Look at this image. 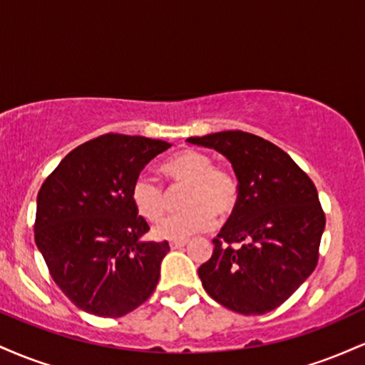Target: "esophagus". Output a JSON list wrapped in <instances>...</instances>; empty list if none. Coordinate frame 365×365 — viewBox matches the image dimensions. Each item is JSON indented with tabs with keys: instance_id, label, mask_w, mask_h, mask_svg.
Segmentation results:
<instances>
[{
	"instance_id": "1",
	"label": "esophagus",
	"mask_w": 365,
	"mask_h": 365,
	"mask_svg": "<svg viewBox=\"0 0 365 365\" xmlns=\"http://www.w3.org/2000/svg\"><path fill=\"white\" fill-rule=\"evenodd\" d=\"M187 245V240H171L170 247L171 249H182V247Z\"/></svg>"
}]
</instances>
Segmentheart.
I'll return each mask as SVG.
<instances>
[{
	"mask_svg": "<svg viewBox=\"0 0 365 365\" xmlns=\"http://www.w3.org/2000/svg\"><path fill=\"white\" fill-rule=\"evenodd\" d=\"M163 175L171 185H185L183 211L163 217L153 233L159 240H187L190 235L211 228L212 215L226 217L238 204L240 187L235 175L223 166H215L209 154L183 149L163 163ZM130 200L148 221H158L166 206V192L154 178L139 175L130 188Z\"/></svg>",
	"mask_w": 365,
	"mask_h": 365,
	"instance_id": "b5f03b06",
	"label": "heart"
}]
</instances>
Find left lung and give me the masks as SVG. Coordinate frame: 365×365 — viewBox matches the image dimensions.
<instances>
[{"mask_svg": "<svg viewBox=\"0 0 365 365\" xmlns=\"http://www.w3.org/2000/svg\"><path fill=\"white\" fill-rule=\"evenodd\" d=\"M187 142L223 154L240 187L211 259L199 267L204 290L245 316L273 311L317 266L326 217L316 185L283 149L254 133L226 130Z\"/></svg>", "mask_w": 365, "mask_h": 365, "instance_id": "left-lung-1", "label": "left lung"}]
</instances>
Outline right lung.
Instances as JSON below:
<instances>
[{
  "mask_svg": "<svg viewBox=\"0 0 365 365\" xmlns=\"http://www.w3.org/2000/svg\"><path fill=\"white\" fill-rule=\"evenodd\" d=\"M165 140L106 133L75 148L37 194L34 237L54 283L82 311L121 317L153 295L168 242H142L149 225L130 188Z\"/></svg>",
  "mask_w": 365,
  "mask_h": 365,
  "instance_id": "obj_1",
  "label": "right lung"
}]
</instances>
